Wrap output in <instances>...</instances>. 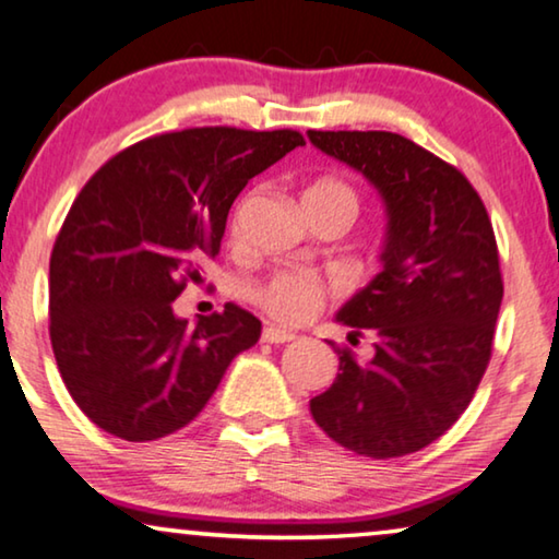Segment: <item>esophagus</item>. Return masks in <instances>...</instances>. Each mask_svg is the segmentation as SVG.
I'll return each mask as SVG.
<instances>
[{"label": "esophagus", "mask_w": 559, "mask_h": 559, "mask_svg": "<svg viewBox=\"0 0 559 559\" xmlns=\"http://www.w3.org/2000/svg\"><path fill=\"white\" fill-rule=\"evenodd\" d=\"M261 338L263 343H290L296 341V333H290L286 328H278V325H265Z\"/></svg>", "instance_id": "obj_1"}]
</instances>
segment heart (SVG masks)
<instances>
[{
	"instance_id": "obj_1",
	"label": "heart",
	"mask_w": 559,
	"mask_h": 559,
	"mask_svg": "<svg viewBox=\"0 0 559 559\" xmlns=\"http://www.w3.org/2000/svg\"><path fill=\"white\" fill-rule=\"evenodd\" d=\"M304 206H338L350 218L358 214V197L348 183L335 179V176H323L311 186H306L300 193ZM255 304L265 313L283 323H304L321 311L325 298V283L316 278L313 273L304 271H281L271 276L259 288L253 290Z\"/></svg>"
}]
</instances>
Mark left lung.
I'll use <instances>...</instances> for the list:
<instances>
[{
  "mask_svg": "<svg viewBox=\"0 0 559 559\" xmlns=\"http://www.w3.org/2000/svg\"><path fill=\"white\" fill-rule=\"evenodd\" d=\"M362 174L385 206L380 273L335 321L373 335V358L335 348L333 385L311 401L328 438L356 455L415 453L453 425L490 362L502 304L498 243L480 197L457 171L391 131H308Z\"/></svg>",
  "mask_w": 559,
  "mask_h": 559,
  "instance_id": "1",
  "label": "left lung"
}]
</instances>
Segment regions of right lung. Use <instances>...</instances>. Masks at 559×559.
Segmentation results:
<instances>
[{
    "label": "right lung",
    "mask_w": 559,
    "mask_h": 559,
    "mask_svg": "<svg viewBox=\"0 0 559 559\" xmlns=\"http://www.w3.org/2000/svg\"><path fill=\"white\" fill-rule=\"evenodd\" d=\"M304 144L290 129H186L129 146L79 193L49 261V335L67 391L109 436L181 430L259 343L243 308L189 325L171 304L218 253L248 179Z\"/></svg>",
    "instance_id": "obj_1"
}]
</instances>
